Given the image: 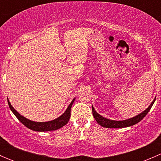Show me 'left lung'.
Here are the masks:
<instances>
[{
  "mask_svg": "<svg viewBox=\"0 0 161 161\" xmlns=\"http://www.w3.org/2000/svg\"><path fill=\"white\" fill-rule=\"evenodd\" d=\"M155 100L156 98L154 99L153 101L151 103V104L149 106V108H147V110H145L143 112H142V113L138 114L137 116L134 117V118H130V119L124 120V121H114V120H110L106 118H103V116L99 114L95 111L93 107L92 106V115H93L94 118H95V120L97 121V122L100 125H101L102 127L109 128V129H120V128L129 127V126L134 125L137 124V123L139 122L141 120L143 119L144 117H145L146 115L147 114V113L150 111V110L151 109V108H152Z\"/></svg>",
  "mask_w": 161,
  "mask_h": 161,
  "instance_id": "1",
  "label": "left lung"
}]
</instances>
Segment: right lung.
<instances>
[{
    "mask_svg": "<svg viewBox=\"0 0 161 161\" xmlns=\"http://www.w3.org/2000/svg\"><path fill=\"white\" fill-rule=\"evenodd\" d=\"M75 98L71 101V103L68 107L67 110L64 111V113L62 115L59 117V118H56V119L50 121H47V122H36V121H32L30 120L27 119L25 117L22 116L19 112H17L13 108L11 104L8 100V106L10 108L11 111L13 112L16 118L19 120V121L22 123L25 127L28 129H31V130L36 131H54L57 129H61V127L65 125L69 121V118L71 117V108L72 106L73 103H74Z\"/></svg>",
    "mask_w": 161,
    "mask_h": 161,
    "instance_id": "obj_1",
    "label": "right lung"
}]
</instances>
